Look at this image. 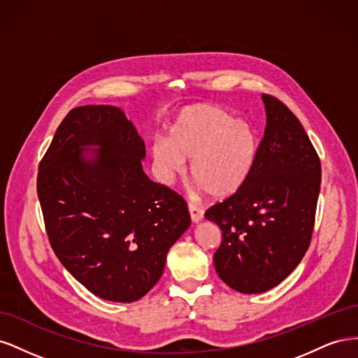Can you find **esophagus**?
Segmentation results:
<instances>
[{"instance_id":"esophagus-1","label":"esophagus","mask_w":358,"mask_h":358,"mask_svg":"<svg viewBox=\"0 0 358 358\" xmlns=\"http://www.w3.org/2000/svg\"><path fill=\"white\" fill-rule=\"evenodd\" d=\"M188 210H189L191 221H192V222H200V221L203 220L204 210H203L201 208H199V206H196L194 203H189V204H188Z\"/></svg>"}]
</instances>
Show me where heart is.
<instances>
[{"mask_svg": "<svg viewBox=\"0 0 358 358\" xmlns=\"http://www.w3.org/2000/svg\"><path fill=\"white\" fill-rule=\"evenodd\" d=\"M152 157L161 180L171 182L185 169V159H191L199 188L213 197H229L251 175L257 138L251 127L221 107L199 106L183 112L167 138L154 143Z\"/></svg>", "mask_w": 358, "mask_h": 358, "instance_id": "1", "label": "heart"}]
</instances>
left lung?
Instances as JSON below:
<instances>
[{
  "mask_svg": "<svg viewBox=\"0 0 358 358\" xmlns=\"http://www.w3.org/2000/svg\"><path fill=\"white\" fill-rule=\"evenodd\" d=\"M266 129L245 185L206 210L222 231L213 255L233 289L257 294L276 287L310 245L321 187V161L288 107L263 94Z\"/></svg>",
  "mask_w": 358,
  "mask_h": 358,
  "instance_id": "8db88e82",
  "label": "left lung"
}]
</instances>
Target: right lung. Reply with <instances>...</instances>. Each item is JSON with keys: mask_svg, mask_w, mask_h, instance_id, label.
Returning a JSON list of instances; mask_svg holds the SVG:
<instances>
[{"mask_svg": "<svg viewBox=\"0 0 358 358\" xmlns=\"http://www.w3.org/2000/svg\"><path fill=\"white\" fill-rule=\"evenodd\" d=\"M90 144L101 146L91 162L83 158ZM145 155L122 109L80 106L62 119L38 166L37 194L53 252L104 300L142 299L191 224L185 199L145 175Z\"/></svg>", "mask_w": 358, "mask_h": 358, "instance_id": "1", "label": "right lung"}]
</instances>
